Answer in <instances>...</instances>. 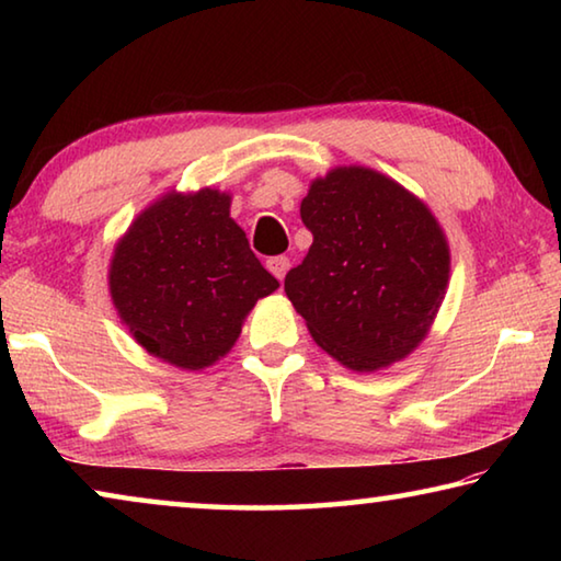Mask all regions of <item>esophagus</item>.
I'll list each match as a JSON object with an SVG mask.
<instances>
[{
	"label": "esophagus",
	"mask_w": 561,
	"mask_h": 561,
	"mask_svg": "<svg viewBox=\"0 0 561 561\" xmlns=\"http://www.w3.org/2000/svg\"><path fill=\"white\" fill-rule=\"evenodd\" d=\"M267 270L282 282L284 274H287V270H289V260L287 257H272V260H267Z\"/></svg>",
	"instance_id": "obj_1"
}]
</instances>
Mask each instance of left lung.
<instances>
[{"mask_svg": "<svg viewBox=\"0 0 561 561\" xmlns=\"http://www.w3.org/2000/svg\"><path fill=\"white\" fill-rule=\"evenodd\" d=\"M314 234L284 291L311 339L356 374H374L421 346L450 282L438 217L393 178L339 165L301 201Z\"/></svg>", "mask_w": 561, "mask_h": 561, "instance_id": "1", "label": "left lung"}]
</instances>
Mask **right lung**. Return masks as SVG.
I'll return each instance as SVG.
<instances>
[{
  "label": "right lung",
  "mask_w": 561,
  "mask_h": 561,
  "mask_svg": "<svg viewBox=\"0 0 561 561\" xmlns=\"http://www.w3.org/2000/svg\"><path fill=\"white\" fill-rule=\"evenodd\" d=\"M232 195L170 190L123 232L108 264L121 324L150 356L201 371L230 354L254 304L279 282L230 217Z\"/></svg>",
  "instance_id": "1"
}]
</instances>
